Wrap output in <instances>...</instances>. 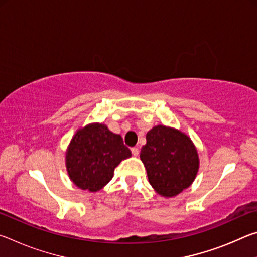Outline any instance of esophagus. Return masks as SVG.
Returning a JSON list of instances; mask_svg holds the SVG:
<instances>
[{
    "mask_svg": "<svg viewBox=\"0 0 257 257\" xmlns=\"http://www.w3.org/2000/svg\"><path fill=\"white\" fill-rule=\"evenodd\" d=\"M132 153H133L134 156H138V154H139L138 147H133V149H132Z\"/></svg>",
    "mask_w": 257,
    "mask_h": 257,
    "instance_id": "esophagus-1",
    "label": "esophagus"
}]
</instances>
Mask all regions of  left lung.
Masks as SVG:
<instances>
[{
	"label": "left lung",
	"instance_id": "left-lung-1",
	"mask_svg": "<svg viewBox=\"0 0 257 257\" xmlns=\"http://www.w3.org/2000/svg\"><path fill=\"white\" fill-rule=\"evenodd\" d=\"M141 160L151 186L165 198L175 197L190 187L199 169L197 149L190 137L163 124L146 134Z\"/></svg>",
	"mask_w": 257,
	"mask_h": 257
}]
</instances>
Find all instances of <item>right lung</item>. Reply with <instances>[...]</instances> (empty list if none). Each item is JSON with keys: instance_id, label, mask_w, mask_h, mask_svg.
I'll return each instance as SVG.
<instances>
[{"instance_id": "obj_1", "label": "right lung", "mask_w": 257, "mask_h": 257, "mask_svg": "<svg viewBox=\"0 0 257 257\" xmlns=\"http://www.w3.org/2000/svg\"><path fill=\"white\" fill-rule=\"evenodd\" d=\"M132 156L123 139L106 124L94 122L79 128L66 152V168L73 185L82 190H101L113 178L114 169Z\"/></svg>"}]
</instances>
